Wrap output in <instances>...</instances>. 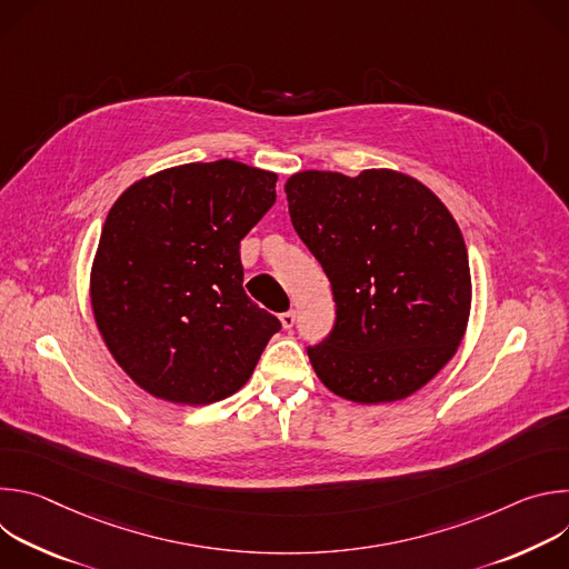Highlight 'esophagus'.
Here are the masks:
<instances>
[{
    "label": "esophagus",
    "instance_id": "esophagus-1",
    "mask_svg": "<svg viewBox=\"0 0 569 569\" xmlns=\"http://www.w3.org/2000/svg\"><path fill=\"white\" fill-rule=\"evenodd\" d=\"M279 319H281V323H283V329H292V327H295V319H297V312L290 308V310L281 312Z\"/></svg>",
    "mask_w": 569,
    "mask_h": 569
}]
</instances>
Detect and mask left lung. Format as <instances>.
<instances>
[{
    "label": "left lung",
    "instance_id": "left-lung-1",
    "mask_svg": "<svg viewBox=\"0 0 569 569\" xmlns=\"http://www.w3.org/2000/svg\"><path fill=\"white\" fill-rule=\"evenodd\" d=\"M286 196L336 301L331 333L308 347L319 380L367 405L421 389L455 356L470 312L466 242L446 204L387 169L303 171Z\"/></svg>",
    "mask_w": 569,
    "mask_h": 569
}]
</instances>
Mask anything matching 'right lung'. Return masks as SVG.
I'll return each mask as SVG.
<instances>
[{"mask_svg": "<svg viewBox=\"0 0 569 569\" xmlns=\"http://www.w3.org/2000/svg\"><path fill=\"white\" fill-rule=\"evenodd\" d=\"M277 176L233 159L176 167L112 204L92 268L97 327L148 393L209 405L246 385L281 321L242 290L240 240Z\"/></svg>", "mask_w": 569, "mask_h": 569, "instance_id": "1", "label": "right lung"}]
</instances>
